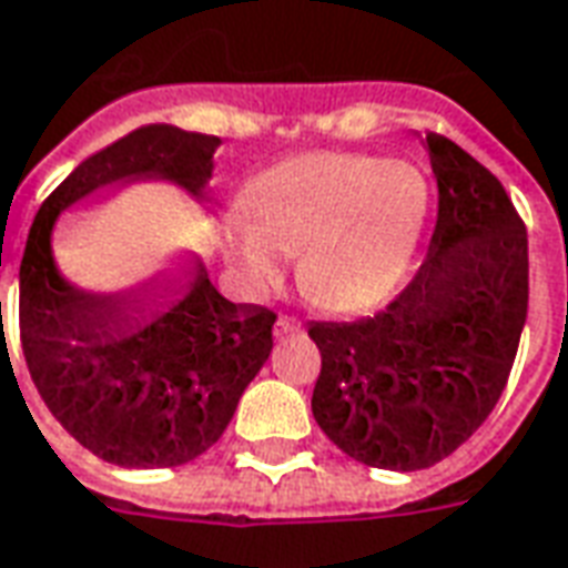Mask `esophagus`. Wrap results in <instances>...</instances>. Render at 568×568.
Instances as JSON below:
<instances>
[{
    "instance_id": "34e87169",
    "label": "esophagus",
    "mask_w": 568,
    "mask_h": 568,
    "mask_svg": "<svg viewBox=\"0 0 568 568\" xmlns=\"http://www.w3.org/2000/svg\"><path fill=\"white\" fill-rule=\"evenodd\" d=\"M273 332H276V338H283V335H288V332H301V323H297L295 316H280Z\"/></svg>"
}]
</instances>
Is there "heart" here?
<instances>
[{
	"mask_svg": "<svg viewBox=\"0 0 568 568\" xmlns=\"http://www.w3.org/2000/svg\"><path fill=\"white\" fill-rule=\"evenodd\" d=\"M240 217L227 255L248 292L276 280L280 255H297V285L313 304L356 313L403 280L427 217V184L412 165L311 153L261 174Z\"/></svg>",
	"mask_w": 568,
	"mask_h": 568,
	"instance_id": "b5f03b06",
	"label": "heart"
}]
</instances>
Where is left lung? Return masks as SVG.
Returning <instances> with one entry per match:
<instances>
[{
    "label": "left lung",
    "mask_w": 568,
    "mask_h": 568,
    "mask_svg": "<svg viewBox=\"0 0 568 568\" xmlns=\"http://www.w3.org/2000/svg\"><path fill=\"white\" fill-rule=\"evenodd\" d=\"M424 144L439 200L422 267L378 313L307 328L323 356L313 418L381 470H424L474 436L529 311V240L501 181L443 134Z\"/></svg>",
    "instance_id": "left-lung-1"
}]
</instances>
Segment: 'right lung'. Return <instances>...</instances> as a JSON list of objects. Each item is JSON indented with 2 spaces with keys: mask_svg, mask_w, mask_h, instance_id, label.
<instances>
[{
  "mask_svg": "<svg viewBox=\"0 0 568 568\" xmlns=\"http://www.w3.org/2000/svg\"><path fill=\"white\" fill-rule=\"evenodd\" d=\"M215 134L144 125L63 178L21 257V347L36 390L79 446L119 467H178L212 449L273 351L276 313L233 304L193 261L122 295H85L51 261V224L94 190L212 178Z\"/></svg>",
  "mask_w": 568,
  "mask_h": 568,
  "instance_id": "right-lung-1",
  "label": "right lung"
}]
</instances>
